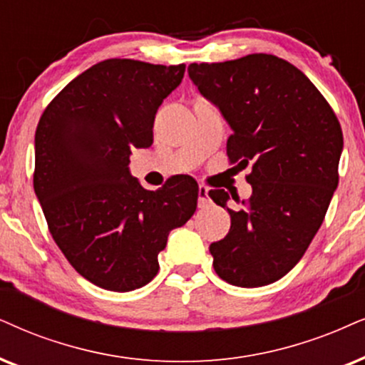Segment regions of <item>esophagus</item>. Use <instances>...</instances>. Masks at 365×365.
I'll return each instance as SVG.
<instances>
[{"instance_id": "1", "label": "esophagus", "mask_w": 365, "mask_h": 365, "mask_svg": "<svg viewBox=\"0 0 365 365\" xmlns=\"http://www.w3.org/2000/svg\"><path fill=\"white\" fill-rule=\"evenodd\" d=\"M209 204H210L209 188L200 185L198 187V207H200V209H205V207H209Z\"/></svg>"}]
</instances>
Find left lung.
Listing matches in <instances>:
<instances>
[{
  "label": "left lung",
  "mask_w": 365,
  "mask_h": 365,
  "mask_svg": "<svg viewBox=\"0 0 365 365\" xmlns=\"http://www.w3.org/2000/svg\"><path fill=\"white\" fill-rule=\"evenodd\" d=\"M188 77L232 129L230 161L252 163L241 209H229L227 192L209 193L230 215L227 236L210 244L215 273L241 288L274 283L305 255L339 185V119L305 73L274 55L190 63Z\"/></svg>",
  "instance_id": "obj_1"
}]
</instances>
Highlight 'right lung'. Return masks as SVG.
I'll use <instances>...</instances> for the list:
<instances>
[{
	"label": "right lung",
	"mask_w": 365,
	"mask_h": 365,
	"mask_svg": "<svg viewBox=\"0 0 365 365\" xmlns=\"http://www.w3.org/2000/svg\"><path fill=\"white\" fill-rule=\"evenodd\" d=\"M183 73V63L104 60L63 87L36 126L35 195L60 251L99 288L148 284L170 230L197 209L187 175L153 192L129 172L131 150L153 145L156 113Z\"/></svg>",
	"instance_id": "right-lung-1"
}]
</instances>
